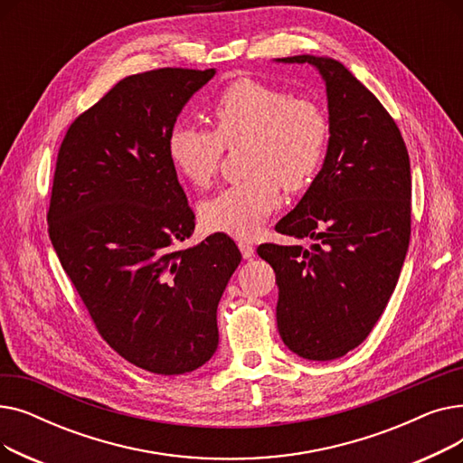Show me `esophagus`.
I'll return each instance as SVG.
<instances>
[{
	"label": "esophagus",
	"instance_id": "34e87169",
	"mask_svg": "<svg viewBox=\"0 0 463 463\" xmlns=\"http://www.w3.org/2000/svg\"><path fill=\"white\" fill-rule=\"evenodd\" d=\"M238 248L244 259H251L255 255V248L250 244V241H238Z\"/></svg>",
	"mask_w": 463,
	"mask_h": 463
}]
</instances>
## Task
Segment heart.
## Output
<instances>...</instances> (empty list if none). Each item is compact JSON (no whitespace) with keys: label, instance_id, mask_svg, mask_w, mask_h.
<instances>
[{"label":"heart","instance_id":"heart-1","mask_svg":"<svg viewBox=\"0 0 463 463\" xmlns=\"http://www.w3.org/2000/svg\"><path fill=\"white\" fill-rule=\"evenodd\" d=\"M213 131L176 124L166 137V156L176 173L204 189L213 180L223 146L246 144L248 178L219 189L199 206L203 225L212 232L253 238L264 219L279 206V184L304 189L321 170L330 124L309 99H293L276 86L251 79L229 84L210 105Z\"/></svg>","mask_w":463,"mask_h":463}]
</instances>
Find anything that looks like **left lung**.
<instances>
[{"instance_id":"left-lung-1","label":"left lung","mask_w":463,"mask_h":463,"mask_svg":"<svg viewBox=\"0 0 463 463\" xmlns=\"http://www.w3.org/2000/svg\"><path fill=\"white\" fill-rule=\"evenodd\" d=\"M309 63L326 86L330 140L319 175L276 225L309 246L262 244L276 272L278 330L307 360H334L368 337L391 300L411 236V165L396 121L337 60Z\"/></svg>"}]
</instances>
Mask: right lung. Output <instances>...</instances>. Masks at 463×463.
<instances>
[{"label":"right lung","instance_id":"1","mask_svg":"<svg viewBox=\"0 0 463 463\" xmlns=\"http://www.w3.org/2000/svg\"><path fill=\"white\" fill-rule=\"evenodd\" d=\"M215 69H157L119 80L72 121L58 152L48 234L105 342L137 368L182 375L219 344L217 304L241 260L194 231L166 137Z\"/></svg>","mask_w":463,"mask_h":463}]
</instances>
